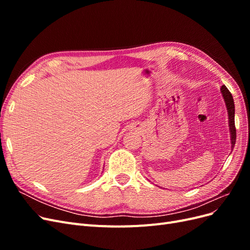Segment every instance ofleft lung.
<instances>
[{"mask_svg":"<svg viewBox=\"0 0 250 250\" xmlns=\"http://www.w3.org/2000/svg\"><path fill=\"white\" fill-rule=\"evenodd\" d=\"M221 94L224 98V101L226 104V108H228L229 113V131H230V141H231V148H233L234 144H236V126H234V103L232 96L229 90L225 85L221 86Z\"/></svg>","mask_w":250,"mask_h":250,"instance_id":"obj_1","label":"left lung"}]
</instances>
